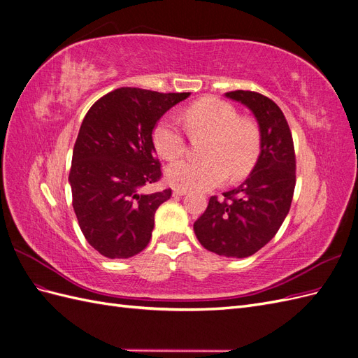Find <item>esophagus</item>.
<instances>
[{"label":"esophagus","mask_w":358,"mask_h":358,"mask_svg":"<svg viewBox=\"0 0 358 358\" xmlns=\"http://www.w3.org/2000/svg\"><path fill=\"white\" fill-rule=\"evenodd\" d=\"M188 191L187 189H183V188H175L173 189V196H176V197H182V196H185Z\"/></svg>","instance_id":"obj_1"}]
</instances>
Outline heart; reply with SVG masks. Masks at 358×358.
Returning a JSON list of instances; mask_svg holds the SVG:
<instances>
[{
    "mask_svg": "<svg viewBox=\"0 0 358 358\" xmlns=\"http://www.w3.org/2000/svg\"><path fill=\"white\" fill-rule=\"evenodd\" d=\"M192 134H209L203 148L206 158H183L169 166L170 185L183 189L208 191L229 178L239 180L254 169L262 152V131L252 119L241 117L236 107L208 96L189 106L183 113ZM152 143L159 157L175 159L185 150L187 140L179 122L164 116L152 129Z\"/></svg>",
    "mask_w": 358,
    "mask_h": 358,
    "instance_id": "obj_1",
    "label": "heart"
}]
</instances>
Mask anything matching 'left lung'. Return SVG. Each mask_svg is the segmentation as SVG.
<instances>
[{
	"instance_id": "8db88e82",
	"label": "left lung",
	"mask_w": 358,
	"mask_h": 358,
	"mask_svg": "<svg viewBox=\"0 0 358 358\" xmlns=\"http://www.w3.org/2000/svg\"><path fill=\"white\" fill-rule=\"evenodd\" d=\"M225 96L245 104L257 117L262 152L245 182L224 192V199L210 197L204 213L194 222V231L208 251L245 258L273 239L289 212L296 154L287 119L273 100L241 90Z\"/></svg>"
}]
</instances>
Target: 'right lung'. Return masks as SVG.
Returning a JSON list of instances; mask_svg holds the SVG:
<instances>
[{
	"mask_svg": "<svg viewBox=\"0 0 358 358\" xmlns=\"http://www.w3.org/2000/svg\"><path fill=\"white\" fill-rule=\"evenodd\" d=\"M189 92L119 88L83 117L69 182L73 209L88 243L107 258H129L148 246L154 216L171 189L146 194L161 179L152 129Z\"/></svg>",
	"mask_w": 358,
	"mask_h": 358,
	"instance_id": "1",
	"label": "right lung"
}]
</instances>
